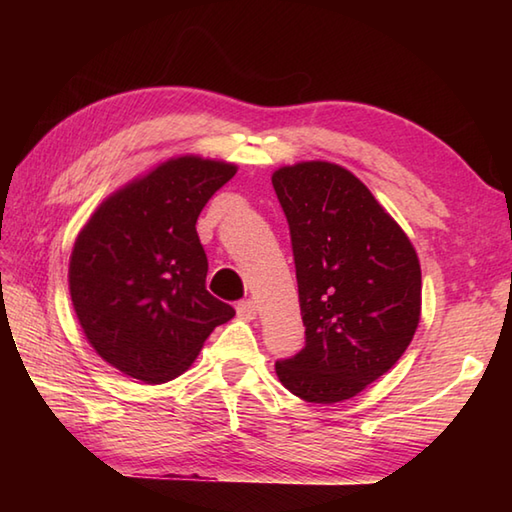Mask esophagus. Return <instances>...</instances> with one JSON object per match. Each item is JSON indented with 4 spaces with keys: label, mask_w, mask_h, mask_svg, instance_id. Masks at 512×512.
Here are the masks:
<instances>
[{
    "label": "esophagus",
    "mask_w": 512,
    "mask_h": 512,
    "mask_svg": "<svg viewBox=\"0 0 512 512\" xmlns=\"http://www.w3.org/2000/svg\"><path fill=\"white\" fill-rule=\"evenodd\" d=\"M257 312H259V306H257L253 299H246V301H239L237 303V317L239 319L250 321V319L257 317Z\"/></svg>",
    "instance_id": "esophagus-1"
}]
</instances>
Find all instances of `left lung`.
Listing matches in <instances>:
<instances>
[{
  "label": "left lung",
  "instance_id": "8db88e82",
  "mask_svg": "<svg viewBox=\"0 0 512 512\" xmlns=\"http://www.w3.org/2000/svg\"><path fill=\"white\" fill-rule=\"evenodd\" d=\"M306 347L275 363L290 394L334 405L387 374L418 330L422 273L407 233L352 171L325 160L279 167Z\"/></svg>",
  "mask_w": 512,
  "mask_h": 512
}]
</instances>
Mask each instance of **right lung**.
Masks as SVG:
<instances>
[{
	"label": "right lung",
	"mask_w": 512,
	"mask_h": 512,
	"mask_svg": "<svg viewBox=\"0 0 512 512\" xmlns=\"http://www.w3.org/2000/svg\"><path fill=\"white\" fill-rule=\"evenodd\" d=\"M237 165L176 156L96 206L70 255L68 284L85 339L129 378L160 385L184 374L209 334L235 317L206 290L195 222Z\"/></svg>",
	"instance_id": "right-lung-1"
}]
</instances>
